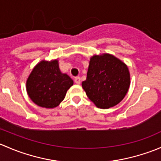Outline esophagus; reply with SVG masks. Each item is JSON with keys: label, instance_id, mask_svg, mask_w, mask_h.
<instances>
[{"label": "esophagus", "instance_id": "34e87169", "mask_svg": "<svg viewBox=\"0 0 161 161\" xmlns=\"http://www.w3.org/2000/svg\"><path fill=\"white\" fill-rule=\"evenodd\" d=\"M75 82L76 84H78V85H79V84L81 83V79H80V77H76L75 79Z\"/></svg>", "mask_w": 161, "mask_h": 161}]
</instances>
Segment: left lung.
Wrapping results in <instances>:
<instances>
[{
    "label": "left lung",
    "instance_id": "8db88e82",
    "mask_svg": "<svg viewBox=\"0 0 161 161\" xmlns=\"http://www.w3.org/2000/svg\"><path fill=\"white\" fill-rule=\"evenodd\" d=\"M82 86L89 99L101 109L118 104L130 86L128 66L110 53L93 55L90 58L86 80Z\"/></svg>",
    "mask_w": 161,
    "mask_h": 161
}]
</instances>
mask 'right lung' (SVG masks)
Segmentation results:
<instances>
[{
	"label": "right lung",
	"mask_w": 161,
	"mask_h": 161,
	"mask_svg": "<svg viewBox=\"0 0 161 161\" xmlns=\"http://www.w3.org/2000/svg\"><path fill=\"white\" fill-rule=\"evenodd\" d=\"M73 80L59 69L58 59L40 61L26 80V91L34 103L41 108H54L64 99Z\"/></svg>",
	"instance_id": "obj_1"
}]
</instances>
